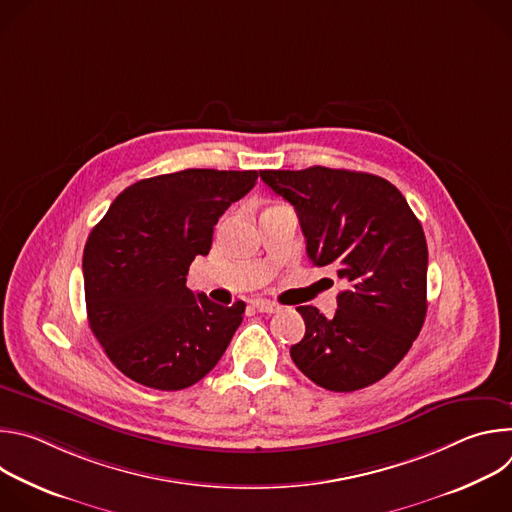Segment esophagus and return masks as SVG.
Returning <instances> with one entry per match:
<instances>
[{"label": "esophagus", "mask_w": 512, "mask_h": 512, "mask_svg": "<svg viewBox=\"0 0 512 512\" xmlns=\"http://www.w3.org/2000/svg\"><path fill=\"white\" fill-rule=\"evenodd\" d=\"M251 304H253V308H255L257 312H263V314H275V312H279V306H277L275 302H269V300H253Z\"/></svg>", "instance_id": "34e87169"}]
</instances>
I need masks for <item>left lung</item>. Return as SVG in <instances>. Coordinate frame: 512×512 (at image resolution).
<instances>
[{
	"label": "left lung",
	"instance_id": "obj_1",
	"mask_svg": "<svg viewBox=\"0 0 512 512\" xmlns=\"http://www.w3.org/2000/svg\"><path fill=\"white\" fill-rule=\"evenodd\" d=\"M261 180L296 208L316 267L348 287L326 318L300 306L306 336L289 350L318 387L350 393L389 375L427 312V243L405 196L385 178L312 166L263 170Z\"/></svg>",
	"mask_w": 512,
	"mask_h": 512
}]
</instances>
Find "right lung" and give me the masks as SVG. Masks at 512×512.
<instances>
[{"mask_svg":"<svg viewBox=\"0 0 512 512\" xmlns=\"http://www.w3.org/2000/svg\"><path fill=\"white\" fill-rule=\"evenodd\" d=\"M257 172L182 170L125 188L91 231L83 255L87 318L131 381L180 391L206 377L243 322L245 302L221 306L186 287L225 210Z\"/></svg>","mask_w":512,"mask_h":512,"instance_id":"1","label":"right lung"}]
</instances>
